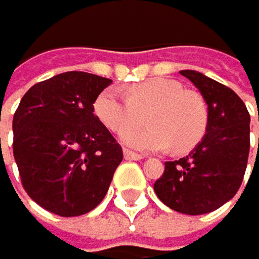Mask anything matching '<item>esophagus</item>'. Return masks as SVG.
I'll return each instance as SVG.
<instances>
[{
    "mask_svg": "<svg viewBox=\"0 0 259 259\" xmlns=\"http://www.w3.org/2000/svg\"><path fill=\"white\" fill-rule=\"evenodd\" d=\"M123 155H124V159H126V160H141V159H144V155H143V154L133 152V151H130V149H124Z\"/></svg>",
    "mask_w": 259,
    "mask_h": 259,
    "instance_id": "34e87169",
    "label": "esophagus"
}]
</instances>
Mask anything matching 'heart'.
Instances as JSON below:
<instances>
[{"label": "heart", "instance_id": "heart-1", "mask_svg": "<svg viewBox=\"0 0 259 259\" xmlns=\"http://www.w3.org/2000/svg\"><path fill=\"white\" fill-rule=\"evenodd\" d=\"M97 118L112 133H121V141L143 151L175 152L196 147L207 130V107L196 92L185 91L174 79L155 77L133 85L128 99L113 89L104 91L94 104ZM148 115L149 127L131 128Z\"/></svg>", "mask_w": 259, "mask_h": 259}]
</instances>
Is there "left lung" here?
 <instances>
[{
  "label": "left lung",
  "mask_w": 259,
  "mask_h": 259,
  "mask_svg": "<svg viewBox=\"0 0 259 259\" xmlns=\"http://www.w3.org/2000/svg\"><path fill=\"white\" fill-rule=\"evenodd\" d=\"M180 74L206 100L207 130L186 157L165 162L154 191L174 211L199 215L219 209L240 188L250 152V113L230 87L198 71L185 69Z\"/></svg>",
  "instance_id": "1"
}]
</instances>
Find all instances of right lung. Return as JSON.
I'll use <instances>...</instances> for the list:
<instances>
[{"mask_svg":"<svg viewBox=\"0 0 259 259\" xmlns=\"http://www.w3.org/2000/svg\"><path fill=\"white\" fill-rule=\"evenodd\" d=\"M112 79L68 71L24 94L13 118V152L27 195L47 211L74 218L105 198L121 146L94 115Z\"/></svg>","mask_w":259,"mask_h":259,"instance_id":"right-lung-1","label":"right lung"}]
</instances>
